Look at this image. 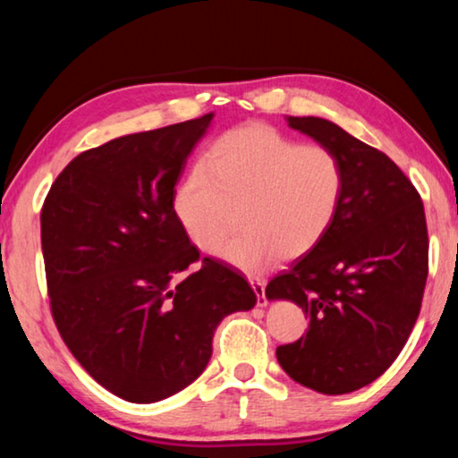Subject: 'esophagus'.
<instances>
[{
	"label": "esophagus",
	"instance_id": "1",
	"mask_svg": "<svg viewBox=\"0 0 458 458\" xmlns=\"http://www.w3.org/2000/svg\"><path fill=\"white\" fill-rule=\"evenodd\" d=\"M250 284H252L254 293H257V305H259V307H267V303H268L267 293H265L267 283L262 281V278H250Z\"/></svg>",
	"mask_w": 458,
	"mask_h": 458
}]
</instances>
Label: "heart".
Listing matches in <instances>:
<instances>
[{
	"label": "heart",
	"mask_w": 458,
	"mask_h": 458,
	"mask_svg": "<svg viewBox=\"0 0 458 458\" xmlns=\"http://www.w3.org/2000/svg\"><path fill=\"white\" fill-rule=\"evenodd\" d=\"M345 169L323 145H303L250 123L220 135L175 185L174 214L199 250L226 234L232 210L240 230L214 254L246 273L297 259L319 244L339 212Z\"/></svg>",
	"instance_id": "b5f03b06"
}]
</instances>
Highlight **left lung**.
<instances>
[{
    "mask_svg": "<svg viewBox=\"0 0 458 458\" xmlns=\"http://www.w3.org/2000/svg\"><path fill=\"white\" fill-rule=\"evenodd\" d=\"M289 127L339 155L345 190L319 244L267 284L309 317L307 333L276 347L294 382L347 394L379 377L412 333L428 276V230L420 193L404 172L335 123L286 117Z\"/></svg>",
    "mask_w": 458,
    "mask_h": 458,
    "instance_id": "left-lung-1",
    "label": "left lung"
}]
</instances>
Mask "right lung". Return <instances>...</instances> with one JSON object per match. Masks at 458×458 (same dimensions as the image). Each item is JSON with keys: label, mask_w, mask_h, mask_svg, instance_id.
Instances as JSON below:
<instances>
[{"label": "right lung", "mask_w": 458, "mask_h": 458, "mask_svg": "<svg viewBox=\"0 0 458 458\" xmlns=\"http://www.w3.org/2000/svg\"><path fill=\"white\" fill-rule=\"evenodd\" d=\"M214 113L81 153L44 199L42 254L54 323L76 361L127 402L190 386L224 317L257 293L201 259L174 214L175 183Z\"/></svg>", "instance_id": "obj_1"}]
</instances>
